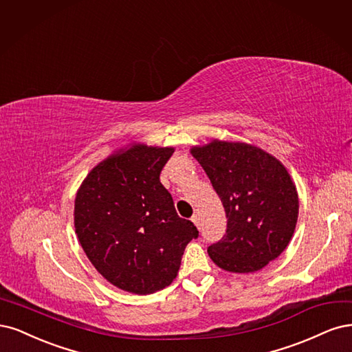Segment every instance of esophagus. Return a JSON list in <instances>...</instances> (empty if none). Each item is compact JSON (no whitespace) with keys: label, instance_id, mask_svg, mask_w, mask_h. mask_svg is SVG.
Segmentation results:
<instances>
[{"label":"esophagus","instance_id":"1","mask_svg":"<svg viewBox=\"0 0 352 352\" xmlns=\"http://www.w3.org/2000/svg\"><path fill=\"white\" fill-rule=\"evenodd\" d=\"M191 221H192V223H195V225L197 226V228H200L201 223H200V217H199V214H192Z\"/></svg>","mask_w":352,"mask_h":352}]
</instances>
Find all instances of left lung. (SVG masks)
<instances>
[{
    "label": "left lung",
    "mask_w": 352,
    "mask_h": 352,
    "mask_svg": "<svg viewBox=\"0 0 352 352\" xmlns=\"http://www.w3.org/2000/svg\"><path fill=\"white\" fill-rule=\"evenodd\" d=\"M191 155L205 169L226 213V232L208 253L221 269L248 274L285 250L298 218V195L276 157L240 142L213 140Z\"/></svg>",
    "instance_id": "left-lung-1"
}]
</instances>
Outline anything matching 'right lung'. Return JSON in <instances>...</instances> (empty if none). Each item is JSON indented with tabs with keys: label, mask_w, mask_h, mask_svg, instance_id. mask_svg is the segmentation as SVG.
<instances>
[{
	"label": "right lung",
	"mask_w": 352,
	"mask_h": 352,
	"mask_svg": "<svg viewBox=\"0 0 352 352\" xmlns=\"http://www.w3.org/2000/svg\"><path fill=\"white\" fill-rule=\"evenodd\" d=\"M174 147L133 144L98 164L74 201V226L86 256L112 285L152 294L171 283L186 245L199 236L179 218L160 175Z\"/></svg>",
	"instance_id": "1"
}]
</instances>
